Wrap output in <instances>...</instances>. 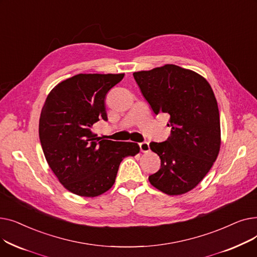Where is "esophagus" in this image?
Returning a JSON list of instances; mask_svg holds the SVG:
<instances>
[{
	"mask_svg": "<svg viewBox=\"0 0 257 257\" xmlns=\"http://www.w3.org/2000/svg\"><path fill=\"white\" fill-rule=\"evenodd\" d=\"M140 148H141V151L143 153H148L150 151V147H149V143L148 142H143L140 144Z\"/></svg>",
	"mask_w": 257,
	"mask_h": 257,
	"instance_id": "esophagus-1",
	"label": "esophagus"
}]
</instances>
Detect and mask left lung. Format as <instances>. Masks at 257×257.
I'll return each mask as SVG.
<instances>
[{
	"mask_svg": "<svg viewBox=\"0 0 257 257\" xmlns=\"http://www.w3.org/2000/svg\"><path fill=\"white\" fill-rule=\"evenodd\" d=\"M155 114L170 115L171 136L150 143L161 166L150 183L170 196L192 191L218 157L221 146L217 99L205 78L175 64L133 73Z\"/></svg>",
	"mask_w": 257,
	"mask_h": 257,
	"instance_id": "8db88e82",
	"label": "left lung"
}]
</instances>
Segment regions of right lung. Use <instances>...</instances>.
Listing matches in <instances>:
<instances>
[{"label":"right lung","instance_id":"1","mask_svg":"<svg viewBox=\"0 0 257 257\" xmlns=\"http://www.w3.org/2000/svg\"><path fill=\"white\" fill-rule=\"evenodd\" d=\"M125 74H79L54 87L39 118V140L47 163L73 194L97 197L113 185L120 161L140 146L102 140L92 126L107 120L106 93Z\"/></svg>","mask_w":257,"mask_h":257}]
</instances>
